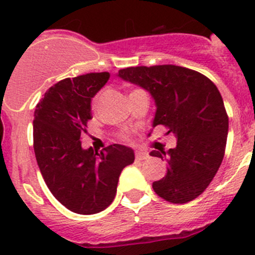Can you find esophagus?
Here are the masks:
<instances>
[{"instance_id": "1", "label": "esophagus", "mask_w": 255, "mask_h": 255, "mask_svg": "<svg viewBox=\"0 0 255 255\" xmlns=\"http://www.w3.org/2000/svg\"><path fill=\"white\" fill-rule=\"evenodd\" d=\"M148 157V152L143 150H137L136 151V159L137 160H146Z\"/></svg>"}]
</instances>
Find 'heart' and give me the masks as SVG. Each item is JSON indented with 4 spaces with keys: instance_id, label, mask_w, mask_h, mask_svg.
<instances>
[{
    "instance_id": "obj_1",
    "label": "heart",
    "mask_w": 255,
    "mask_h": 255,
    "mask_svg": "<svg viewBox=\"0 0 255 255\" xmlns=\"http://www.w3.org/2000/svg\"><path fill=\"white\" fill-rule=\"evenodd\" d=\"M96 103H98V96H96L95 99H94V102H93V107L95 108V105H96Z\"/></svg>"
}]
</instances>
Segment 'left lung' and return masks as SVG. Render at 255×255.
<instances>
[{
    "mask_svg": "<svg viewBox=\"0 0 255 255\" xmlns=\"http://www.w3.org/2000/svg\"><path fill=\"white\" fill-rule=\"evenodd\" d=\"M117 76L150 93L156 107L152 128L165 126L176 138L174 148L150 152L167 161L166 175L152 183L153 190L171 203L193 201L224 159L229 118L219 89L202 73L174 65L128 67Z\"/></svg>",
    "mask_w": 255,
    "mask_h": 255,
    "instance_id": "8db88e82",
    "label": "left lung"
}]
</instances>
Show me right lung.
<instances>
[{
	"mask_svg": "<svg viewBox=\"0 0 255 255\" xmlns=\"http://www.w3.org/2000/svg\"><path fill=\"white\" fill-rule=\"evenodd\" d=\"M108 72L86 73L53 85L34 112V152L45 184L70 211L102 212L113 202L119 175L134 152L114 143L104 151L82 148L81 133L91 117V100L108 82Z\"/></svg>",
	"mask_w": 255,
	"mask_h": 255,
	"instance_id": "1",
	"label": "right lung"
}]
</instances>
